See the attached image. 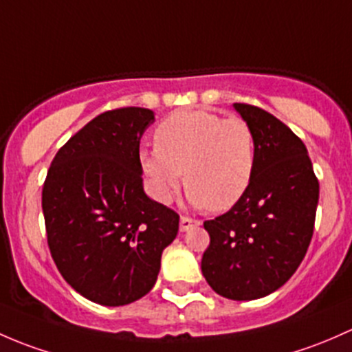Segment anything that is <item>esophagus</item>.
<instances>
[{"label":"esophagus","instance_id":"obj_1","mask_svg":"<svg viewBox=\"0 0 352 352\" xmlns=\"http://www.w3.org/2000/svg\"><path fill=\"white\" fill-rule=\"evenodd\" d=\"M198 226H200V220L190 219V217H181V220H179V230L181 232H186V230L193 229V227H198Z\"/></svg>","mask_w":352,"mask_h":352}]
</instances>
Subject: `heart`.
Returning <instances> with one entry per match:
<instances>
[{"instance_id": "obj_1", "label": "heart", "mask_w": 352, "mask_h": 352, "mask_svg": "<svg viewBox=\"0 0 352 352\" xmlns=\"http://www.w3.org/2000/svg\"><path fill=\"white\" fill-rule=\"evenodd\" d=\"M155 147L140 152L152 198L171 201L183 176L191 205L226 210L248 190L256 168L254 133L239 117L183 110L154 133Z\"/></svg>"}]
</instances>
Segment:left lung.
I'll return each instance as SVG.
<instances>
[{
	"mask_svg": "<svg viewBox=\"0 0 352 352\" xmlns=\"http://www.w3.org/2000/svg\"><path fill=\"white\" fill-rule=\"evenodd\" d=\"M251 126L256 168L245 193L223 215L203 223L210 245L201 273L219 295L256 300L281 288L309 249L318 179L305 144L263 108L234 103Z\"/></svg>",
	"mask_w": 352,
	"mask_h": 352,
	"instance_id": "obj_1",
	"label": "left lung"
}]
</instances>
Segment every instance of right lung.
<instances>
[{"label": "right lung", "mask_w": 352, "mask_h": 352, "mask_svg": "<svg viewBox=\"0 0 352 352\" xmlns=\"http://www.w3.org/2000/svg\"><path fill=\"white\" fill-rule=\"evenodd\" d=\"M147 108L104 111L54 157L42 190L47 244L79 295L120 307L151 292L179 215L144 193L140 137Z\"/></svg>", "instance_id": "obj_1"}]
</instances>
